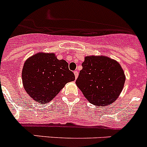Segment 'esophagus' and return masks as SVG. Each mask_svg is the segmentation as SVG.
Segmentation results:
<instances>
[{"label": "esophagus", "mask_w": 147, "mask_h": 147, "mask_svg": "<svg viewBox=\"0 0 147 147\" xmlns=\"http://www.w3.org/2000/svg\"><path fill=\"white\" fill-rule=\"evenodd\" d=\"M74 75H75V78H76V79H77V77H78V76H79V72H78L77 71H74Z\"/></svg>", "instance_id": "1"}]
</instances>
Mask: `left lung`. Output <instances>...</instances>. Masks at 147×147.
Instances as JSON below:
<instances>
[{"mask_svg":"<svg viewBox=\"0 0 147 147\" xmlns=\"http://www.w3.org/2000/svg\"><path fill=\"white\" fill-rule=\"evenodd\" d=\"M76 81V86L90 103L107 106L119 98L125 83L124 70L107 56H87Z\"/></svg>","mask_w":147,"mask_h":147,"instance_id":"obj_1","label":"left lung"}]
</instances>
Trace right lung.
Instances as JSON below:
<instances>
[{
  "label": "right lung",
  "mask_w": 147,
  "mask_h": 147,
  "mask_svg": "<svg viewBox=\"0 0 147 147\" xmlns=\"http://www.w3.org/2000/svg\"><path fill=\"white\" fill-rule=\"evenodd\" d=\"M74 80L67 62L59 60L54 53L34 54L26 60L22 70L23 88L32 99L42 104L54 99L67 82Z\"/></svg>",
  "instance_id": "1"
}]
</instances>
